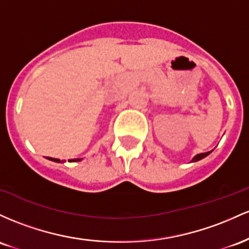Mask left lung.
Returning <instances> with one entry per match:
<instances>
[{"instance_id": "1", "label": "left lung", "mask_w": 249, "mask_h": 249, "mask_svg": "<svg viewBox=\"0 0 249 249\" xmlns=\"http://www.w3.org/2000/svg\"><path fill=\"white\" fill-rule=\"evenodd\" d=\"M211 153H212V150H211V152H207V153H201V154H197V155H195L194 158H193L192 162H196V161H199V160H201V159L206 158V156L211 154Z\"/></svg>"}]
</instances>
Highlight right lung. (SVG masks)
Here are the masks:
<instances>
[{
  "label": "right lung",
  "mask_w": 249,
  "mask_h": 249,
  "mask_svg": "<svg viewBox=\"0 0 249 249\" xmlns=\"http://www.w3.org/2000/svg\"><path fill=\"white\" fill-rule=\"evenodd\" d=\"M48 160H52V161H55V162H62L60 160V159H54V158H48ZM71 162H75V161H81V159H74V160H68Z\"/></svg>",
  "instance_id": "1"
}]
</instances>
